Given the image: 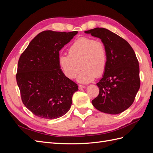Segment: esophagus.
Instances as JSON below:
<instances>
[{
	"label": "esophagus",
	"mask_w": 153,
	"mask_h": 153,
	"mask_svg": "<svg viewBox=\"0 0 153 153\" xmlns=\"http://www.w3.org/2000/svg\"><path fill=\"white\" fill-rule=\"evenodd\" d=\"M79 89H84V88H85V86L84 85H79Z\"/></svg>",
	"instance_id": "esophagus-1"
}]
</instances>
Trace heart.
Returning a JSON list of instances; mask_svg holds the SVG:
<instances>
[{"label":"heart","instance_id":"b5f03b06","mask_svg":"<svg viewBox=\"0 0 153 153\" xmlns=\"http://www.w3.org/2000/svg\"><path fill=\"white\" fill-rule=\"evenodd\" d=\"M59 65L67 78H75L79 71L77 81L87 84L93 80L96 75L100 76L107 66V53L101 41L87 37L76 40L68 49V54L59 57Z\"/></svg>","mask_w":153,"mask_h":153}]
</instances>
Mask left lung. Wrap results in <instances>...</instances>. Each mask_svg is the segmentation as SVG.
Masks as SVG:
<instances>
[{"label":"left lung","instance_id":"obj_1","mask_svg":"<svg viewBox=\"0 0 153 153\" xmlns=\"http://www.w3.org/2000/svg\"><path fill=\"white\" fill-rule=\"evenodd\" d=\"M84 32L100 38L107 53V66L96 84L100 93L92 103L100 112L119 114L133 104L140 89L135 53L126 40L108 29L97 27Z\"/></svg>","mask_w":153,"mask_h":153}]
</instances>
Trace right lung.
Listing matches in <instances>:
<instances>
[{
	"instance_id": "add662e5",
	"label": "right lung",
	"mask_w": 153,
	"mask_h": 153,
	"mask_svg": "<svg viewBox=\"0 0 153 153\" xmlns=\"http://www.w3.org/2000/svg\"><path fill=\"white\" fill-rule=\"evenodd\" d=\"M77 33L41 32L21 55L17 84L23 103L36 116L57 119L71 108L72 96L78 86L64 75L58 59L59 51Z\"/></svg>"
}]
</instances>
